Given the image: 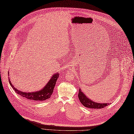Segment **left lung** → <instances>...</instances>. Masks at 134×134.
I'll use <instances>...</instances> for the list:
<instances>
[{
    "mask_svg": "<svg viewBox=\"0 0 134 134\" xmlns=\"http://www.w3.org/2000/svg\"><path fill=\"white\" fill-rule=\"evenodd\" d=\"M78 97L81 103L84 106L87 108H90V109H100L111 104L110 103H98L92 101L90 98H88L83 92H82L81 89H79Z\"/></svg>",
    "mask_w": 134,
    "mask_h": 134,
    "instance_id": "obj_1",
    "label": "left lung"
}]
</instances>
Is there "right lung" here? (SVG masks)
Segmentation results:
<instances>
[{
	"mask_svg": "<svg viewBox=\"0 0 134 134\" xmlns=\"http://www.w3.org/2000/svg\"><path fill=\"white\" fill-rule=\"evenodd\" d=\"M8 75L9 76V72L8 71ZM59 74L56 72L52 75L51 78L50 79L47 84L41 90L36 92H24L21 91L17 90L12 85V83L9 77V81L10 86L13 88L14 90L18 94L21 95L22 97L27 98V99L35 100L37 101H42L50 98L53 92L54 88L55 87L57 79L59 77Z\"/></svg>",
	"mask_w": 134,
	"mask_h": 134,
	"instance_id": "obj_1",
	"label": "right lung"
}]
</instances>
